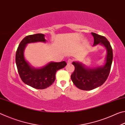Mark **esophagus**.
<instances>
[{
	"label": "esophagus",
	"instance_id": "esophagus-1",
	"mask_svg": "<svg viewBox=\"0 0 125 125\" xmlns=\"http://www.w3.org/2000/svg\"><path fill=\"white\" fill-rule=\"evenodd\" d=\"M73 61V59H72V58H69L68 60V61H67V63H68V64H71V63H72Z\"/></svg>",
	"mask_w": 125,
	"mask_h": 125
}]
</instances>
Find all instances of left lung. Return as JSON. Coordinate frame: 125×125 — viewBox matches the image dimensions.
Returning <instances> with one entry per match:
<instances>
[{
  "label": "left lung",
  "mask_w": 125,
  "mask_h": 125,
  "mask_svg": "<svg viewBox=\"0 0 125 125\" xmlns=\"http://www.w3.org/2000/svg\"><path fill=\"white\" fill-rule=\"evenodd\" d=\"M94 37V46L100 43L106 48L105 64L96 68H86L79 62H73L74 71L71 75L73 84L83 90H90L98 88L105 83L110 72L113 58V49L108 40L104 36L92 32Z\"/></svg>",
  "instance_id": "left-lung-1"
}]
</instances>
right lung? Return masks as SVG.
Returning a JSON list of instances; mask_svg holds the SVG:
<instances>
[{
	"label": "right lung",
	"mask_w": 125,
	"mask_h": 125,
	"mask_svg": "<svg viewBox=\"0 0 125 125\" xmlns=\"http://www.w3.org/2000/svg\"><path fill=\"white\" fill-rule=\"evenodd\" d=\"M36 42H46L45 35L37 33L28 35L23 39L17 49L15 61L19 74L22 82L33 88L43 89L53 83L57 71L64 68L67 63L65 61L50 62L42 68H33L25 61L24 52L27 43Z\"/></svg>",
	"instance_id": "1"
}]
</instances>
